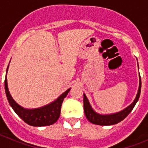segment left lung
Listing matches in <instances>:
<instances>
[{
	"mask_svg": "<svg viewBox=\"0 0 148 148\" xmlns=\"http://www.w3.org/2000/svg\"><path fill=\"white\" fill-rule=\"evenodd\" d=\"M141 87H142V82H141V76L139 75V86H138V92H137L134 101L130 105L127 106L126 108L122 110L117 112V113H111V114H100V113L95 112L92 109V106L90 105V103L89 102V100L86 95L84 93V114H85L86 117L89 121L94 125L107 126V125H113L118 124L123 119H125L133 109L134 106L136 105L139 99V96H140Z\"/></svg>",
	"mask_w": 148,
	"mask_h": 148,
	"instance_id": "8db88e82",
	"label": "left lung"
}]
</instances>
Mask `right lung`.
Instances as JSON below:
<instances>
[{
    "instance_id": "right-lung-1",
    "label": "right lung",
    "mask_w": 148,
    "mask_h": 148,
    "mask_svg": "<svg viewBox=\"0 0 148 148\" xmlns=\"http://www.w3.org/2000/svg\"><path fill=\"white\" fill-rule=\"evenodd\" d=\"M9 65L6 69V74L8 72ZM70 89H68L63 92L60 96H58L53 102L49 103L41 108H35V109H27L20 106L15 101L12 99V95L8 89L7 78H5V92L6 97L10 106L23 121L27 124L35 127L47 126L53 125L57 121L61 114V108L64 99L67 95L70 92Z\"/></svg>"
}]
</instances>
